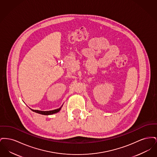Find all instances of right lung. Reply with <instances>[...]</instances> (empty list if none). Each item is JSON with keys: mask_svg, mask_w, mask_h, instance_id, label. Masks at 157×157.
Masks as SVG:
<instances>
[{"mask_svg": "<svg viewBox=\"0 0 157 157\" xmlns=\"http://www.w3.org/2000/svg\"><path fill=\"white\" fill-rule=\"evenodd\" d=\"M61 107H60L58 109H55V110H52V111H39V110H33V109H30L33 112H36L37 113H40V114H42V115H52L53 113H57V112H59L60 109H61Z\"/></svg>", "mask_w": 157, "mask_h": 157, "instance_id": "right-lung-1", "label": "right lung"}]
</instances>
